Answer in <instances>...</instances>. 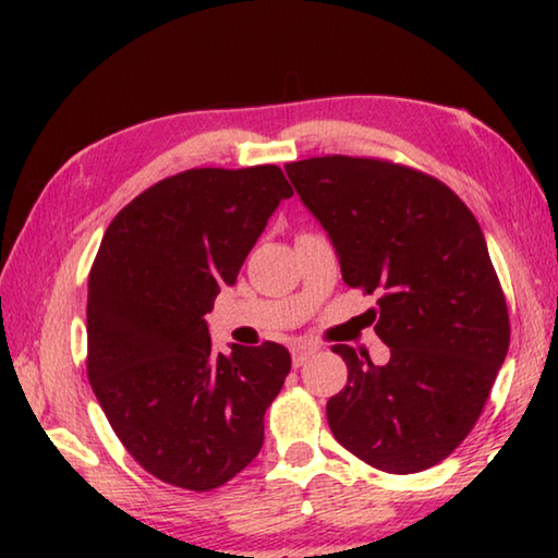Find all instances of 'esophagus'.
<instances>
[{
  "label": "esophagus",
  "instance_id": "esophagus-1",
  "mask_svg": "<svg viewBox=\"0 0 558 558\" xmlns=\"http://www.w3.org/2000/svg\"><path fill=\"white\" fill-rule=\"evenodd\" d=\"M290 352H292V366H295V369H298V366L305 364L307 359L317 352V344H310V342H295V344H292Z\"/></svg>",
  "mask_w": 558,
  "mask_h": 558
}]
</instances>
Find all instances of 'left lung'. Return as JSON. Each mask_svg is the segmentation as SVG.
Segmentation results:
<instances>
[{
	"mask_svg": "<svg viewBox=\"0 0 558 558\" xmlns=\"http://www.w3.org/2000/svg\"><path fill=\"white\" fill-rule=\"evenodd\" d=\"M349 288L379 290L374 332L391 349L335 344L347 386L327 401L339 446L391 475L456 450L483 413L509 349L502 286L483 229L440 179L376 157L325 155L286 165Z\"/></svg>",
	"mask_w": 558,
	"mask_h": 558,
	"instance_id": "obj_1",
	"label": "left lung"
}]
</instances>
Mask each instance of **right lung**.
<instances>
[{"label":"right lung","instance_id":"right-lung-1","mask_svg":"<svg viewBox=\"0 0 558 558\" xmlns=\"http://www.w3.org/2000/svg\"><path fill=\"white\" fill-rule=\"evenodd\" d=\"M288 196L276 165L186 169L135 196L102 235L88 379L122 446L167 485L209 493L263 446L290 352L263 342L216 354L204 315Z\"/></svg>","mask_w":558,"mask_h":558}]
</instances>
